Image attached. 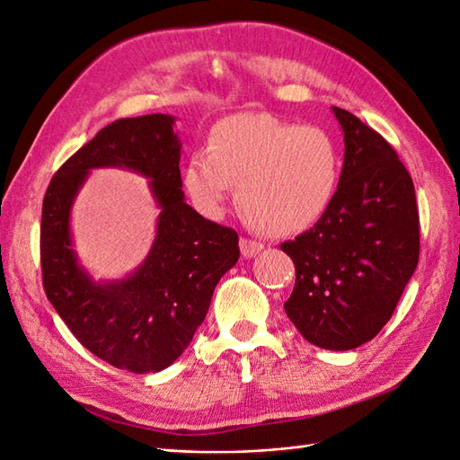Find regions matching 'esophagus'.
<instances>
[{
	"instance_id": "34e87169",
	"label": "esophagus",
	"mask_w": 460,
	"mask_h": 460,
	"mask_svg": "<svg viewBox=\"0 0 460 460\" xmlns=\"http://www.w3.org/2000/svg\"><path fill=\"white\" fill-rule=\"evenodd\" d=\"M239 247H241V254L244 256V259H252V256H256V254H259V252L264 249L261 243L251 241V239H241Z\"/></svg>"
}]
</instances>
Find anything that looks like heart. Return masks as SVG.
I'll use <instances>...</instances> for the list:
<instances>
[{
	"mask_svg": "<svg viewBox=\"0 0 460 460\" xmlns=\"http://www.w3.org/2000/svg\"><path fill=\"white\" fill-rule=\"evenodd\" d=\"M343 158L319 127H297L261 113H239L213 125L208 153L191 155L181 181L201 216H221L231 188L251 226L269 237H290L333 206Z\"/></svg>",
	"mask_w": 460,
	"mask_h": 460,
	"instance_id": "heart-1",
	"label": "heart"
}]
</instances>
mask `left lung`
<instances>
[{"label":"left lung","mask_w":460,"mask_h":460,"mask_svg":"<svg viewBox=\"0 0 460 460\" xmlns=\"http://www.w3.org/2000/svg\"><path fill=\"white\" fill-rule=\"evenodd\" d=\"M345 135L333 206L280 249L296 266L286 315L305 341L350 350L390 322L420 261L411 176L386 138L357 115L331 108Z\"/></svg>","instance_id":"left-lung-1"}]
</instances>
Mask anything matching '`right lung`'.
<instances>
[{
	"mask_svg": "<svg viewBox=\"0 0 460 460\" xmlns=\"http://www.w3.org/2000/svg\"><path fill=\"white\" fill-rule=\"evenodd\" d=\"M174 123L172 115L153 113L103 127L58 168L42 199L40 266L49 302L85 349L135 375L163 370L186 350L221 276L239 261V234L186 204ZM95 167L141 173L161 209L152 251L119 281H93L71 241V206Z\"/></svg>",
	"mask_w": 460,
	"mask_h": 460,
	"instance_id": "right-lung-1",
	"label": "right lung"
}]
</instances>
